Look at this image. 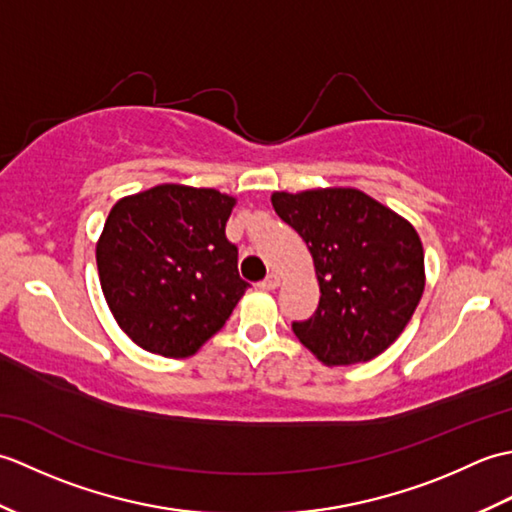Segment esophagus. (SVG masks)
<instances>
[{
	"label": "esophagus",
	"instance_id": "1",
	"mask_svg": "<svg viewBox=\"0 0 512 512\" xmlns=\"http://www.w3.org/2000/svg\"><path fill=\"white\" fill-rule=\"evenodd\" d=\"M279 284H281V277L273 273V275H268V277L262 281V284H259V288H262V290H268V292H270V290H275Z\"/></svg>",
	"mask_w": 512,
	"mask_h": 512
}]
</instances>
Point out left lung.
Instances as JSON below:
<instances>
[{"mask_svg":"<svg viewBox=\"0 0 512 512\" xmlns=\"http://www.w3.org/2000/svg\"><path fill=\"white\" fill-rule=\"evenodd\" d=\"M277 215L301 235L321 299L297 339L323 365L367 363L407 328L424 292V250L416 228L352 187L270 195Z\"/></svg>","mask_w":512,"mask_h":512,"instance_id":"obj_1","label":"left lung"}]
</instances>
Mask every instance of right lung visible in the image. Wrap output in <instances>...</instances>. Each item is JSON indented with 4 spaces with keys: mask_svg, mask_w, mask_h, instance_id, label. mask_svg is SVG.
<instances>
[{
    "mask_svg": "<svg viewBox=\"0 0 512 512\" xmlns=\"http://www.w3.org/2000/svg\"><path fill=\"white\" fill-rule=\"evenodd\" d=\"M235 202L167 182L112 206L96 266L118 328L138 347L187 358L231 317L248 288L224 233Z\"/></svg>",
    "mask_w": 512,
    "mask_h": 512,
    "instance_id": "obj_1",
    "label": "right lung"
}]
</instances>
